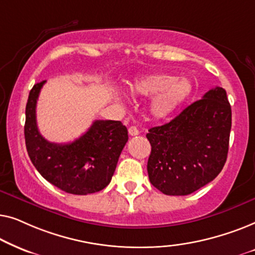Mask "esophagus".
Here are the masks:
<instances>
[{
	"instance_id": "obj_1",
	"label": "esophagus",
	"mask_w": 255,
	"mask_h": 255,
	"mask_svg": "<svg viewBox=\"0 0 255 255\" xmlns=\"http://www.w3.org/2000/svg\"><path fill=\"white\" fill-rule=\"evenodd\" d=\"M128 134H130V135H138L139 130L135 127H130V128H128Z\"/></svg>"
}]
</instances>
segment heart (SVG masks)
I'll return each instance as SVG.
<instances>
[{"label": "heart", "mask_w": 255, "mask_h": 255, "mask_svg": "<svg viewBox=\"0 0 255 255\" xmlns=\"http://www.w3.org/2000/svg\"><path fill=\"white\" fill-rule=\"evenodd\" d=\"M135 97L153 96L149 113L155 120L169 117L193 92V85L186 78L170 74H149L135 79L128 86Z\"/></svg>", "instance_id": "1"}]
</instances>
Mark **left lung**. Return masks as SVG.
<instances>
[{"label": "left lung", "mask_w": 255, "mask_h": 255, "mask_svg": "<svg viewBox=\"0 0 255 255\" xmlns=\"http://www.w3.org/2000/svg\"><path fill=\"white\" fill-rule=\"evenodd\" d=\"M231 117L225 89L216 87L169 123L149 128L147 172L153 186L183 196L211 182L228 158Z\"/></svg>", "instance_id": "8db88e82"}]
</instances>
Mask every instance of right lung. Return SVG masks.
<instances>
[{
    "label": "right lung",
    "instance_id": "obj_1",
    "mask_svg": "<svg viewBox=\"0 0 255 255\" xmlns=\"http://www.w3.org/2000/svg\"><path fill=\"white\" fill-rule=\"evenodd\" d=\"M45 82L33 86L25 108L24 135L31 161L45 180L68 194L87 195L104 189L128 139L127 127L120 121H95L74 141H47L36 120L37 100Z\"/></svg>",
    "mask_w": 255,
    "mask_h": 255
}]
</instances>
